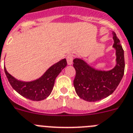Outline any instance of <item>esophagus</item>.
I'll list each match as a JSON object with an SVG mask.
<instances>
[{
	"label": "esophagus",
	"instance_id": "esophagus-1",
	"mask_svg": "<svg viewBox=\"0 0 133 133\" xmlns=\"http://www.w3.org/2000/svg\"><path fill=\"white\" fill-rule=\"evenodd\" d=\"M73 55H69L67 56V62H68V65H71V64H72V63H73Z\"/></svg>",
	"mask_w": 133,
	"mask_h": 133
}]
</instances>
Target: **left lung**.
Wrapping results in <instances>:
<instances>
[{
	"label": "left lung",
	"instance_id": "obj_1",
	"mask_svg": "<svg viewBox=\"0 0 133 133\" xmlns=\"http://www.w3.org/2000/svg\"><path fill=\"white\" fill-rule=\"evenodd\" d=\"M116 51V65L110 70H97L81 58L74 59L76 77L74 86L76 94L88 102H96L108 97L121 82L124 71V50L115 32L112 33Z\"/></svg>",
	"mask_w": 133,
	"mask_h": 133
}]
</instances>
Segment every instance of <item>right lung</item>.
Returning a JSON list of instances; mask_svg holds the SVG:
<instances>
[{"instance_id":"right-lung-1","label":"right lung","mask_w":133,"mask_h":133,"mask_svg":"<svg viewBox=\"0 0 133 133\" xmlns=\"http://www.w3.org/2000/svg\"><path fill=\"white\" fill-rule=\"evenodd\" d=\"M66 65V59H63L51 65L40 78L31 82L18 80L8 72L5 67L4 69L9 83L16 92L27 99L41 101L50 95L55 79Z\"/></svg>"}]
</instances>
